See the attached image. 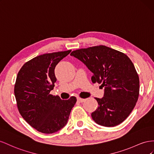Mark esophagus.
Wrapping results in <instances>:
<instances>
[{
  "label": "esophagus",
  "mask_w": 154,
  "mask_h": 154,
  "mask_svg": "<svg viewBox=\"0 0 154 154\" xmlns=\"http://www.w3.org/2000/svg\"><path fill=\"white\" fill-rule=\"evenodd\" d=\"M77 100L79 103H83L85 100V99H82V98H80V97H78L77 98Z\"/></svg>",
  "instance_id": "1"
}]
</instances>
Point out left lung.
Segmentation results:
<instances>
[{"instance_id":"left-lung-1","label":"left lung","mask_w":154,"mask_h":154,"mask_svg":"<svg viewBox=\"0 0 154 154\" xmlns=\"http://www.w3.org/2000/svg\"><path fill=\"white\" fill-rule=\"evenodd\" d=\"M93 73V83H102L104 94L95 98L99 106L91 113L97 124L113 127L129 116L139 94V79L134 65L126 55L106 46L81 48L71 53Z\"/></svg>"}]
</instances>
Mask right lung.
Masks as SVG:
<instances>
[{
  "label": "right lung",
  "mask_w": 154,
  "mask_h": 154,
  "mask_svg": "<svg viewBox=\"0 0 154 154\" xmlns=\"http://www.w3.org/2000/svg\"><path fill=\"white\" fill-rule=\"evenodd\" d=\"M71 50L45 54L26 62L17 74L14 94L21 116L37 131L53 134L66 125L75 97L62 100L50 94L57 81L55 68Z\"/></svg>",
  "instance_id": "1"
}]
</instances>
